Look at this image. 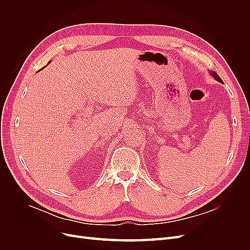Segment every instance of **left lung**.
I'll return each mask as SVG.
<instances>
[{
    "mask_svg": "<svg viewBox=\"0 0 250 250\" xmlns=\"http://www.w3.org/2000/svg\"><path fill=\"white\" fill-rule=\"evenodd\" d=\"M212 76L216 79V80H218L219 82H222V79L219 77V75H218L216 72H213V73H212Z\"/></svg>",
    "mask_w": 250,
    "mask_h": 250,
    "instance_id": "obj_1",
    "label": "left lung"
}]
</instances>
